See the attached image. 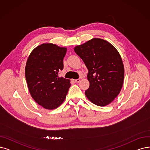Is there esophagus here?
I'll return each mask as SVG.
<instances>
[{
    "mask_svg": "<svg viewBox=\"0 0 150 150\" xmlns=\"http://www.w3.org/2000/svg\"><path fill=\"white\" fill-rule=\"evenodd\" d=\"M80 81H81V79H77L74 80V82H77V83H78V82H80Z\"/></svg>",
    "mask_w": 150,
    "mask_h": 150,
    "instance_id": "obj_1",
    "label": "esophagus"
}]
</instances>
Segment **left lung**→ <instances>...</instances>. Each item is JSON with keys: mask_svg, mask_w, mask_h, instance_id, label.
<instances>
[{"mask_svg": "<svg viewBox=\"0 0 150 150\" xmlns=\"http://www.w3.org/2000/svg\"><path fill=\"white\" fill-rule=\"evenodd\" d=\"M74 50L88 70L87 98L99 106L111 103L120 93L124 78V64L117 49L107 40L93 38Z\"/></svg>", "mask_w": 150, "mask_h": 150, "instance_id": "obj_1", "label": "left lung"}]
</instances>
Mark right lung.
<instances>
[{
  "label": "right lung",
  "instance_id": "add662e5",
  "mask_svg": "<svg viewBox=\"0 0 150 150\" xmlns=\"http://www.w3.org/2000/svg\"><path fill=\"white\" fill-rule=\"evenodd\" d=\"M67 51L66 47L44 43L34 49L28 58L25 77L29 93L45 109L60 106L71 86L70 80L58 77Z\"/></svg>",
  "mask_w": 150,
  "mask_h": 150
}]
</instances>
